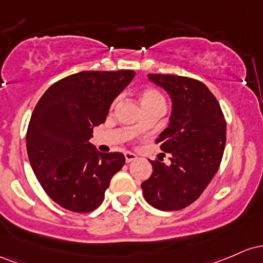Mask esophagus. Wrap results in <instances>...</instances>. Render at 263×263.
I'll return each mask as SVG.
<instances>
[{
	"instance_id": "34e87169",
	"label": "esophagus",
	"mask_w": 263,
	"mask_h": 263,
	"mask_svg": "<svg viewBox=\"0 0 263 263\" xmlns=\"http://www.w3.org/2000/svg\"><path fill=\"white\" fill-rule=\"evenodd\" d=\"M124 156H125V161L126 163H132V161L137 160L138 156L134 154V153H130V152H125L124 153Z\"/></svg>"
}]
</instances>
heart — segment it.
Returning <instances> with one entry per match:
<instances>
[{
    "instance_id": "obj_1",
    "label": "heart",
    "mask_w": 263,
    "mask_h": 263,
    "mask_svg": "<svg viewBox=\"0 0 263 263\" xmlns=\"http://www.w3.org/2000/svg\"><path fill=\"white\" fill-rule=\"evenodd\" d=\"M139 99L143 107H147V105H154L160 104L164 105V97L159 90L152 87H144L139 90Z\"/></svg>"
}]
</instances>
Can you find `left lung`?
<instances>
[{
    "label": "left lung",
    "mask_w": 263,
    "mask_h": 263,
    "mask_svg": "<svg viewBox=\"0 0 263 263\" xmlns=\"http://www.w3.org/2000/svg\"><path fill=\"white\" fill-rule=\"evenodd\" d=\"M147 78L171 99L169 125L156 139L171 163L150 160L153 174L141 189L153 208L181 210L201 195L219 170L226 144L225 117L202 82L171 74H147Z\"/></svg>",
    "instance_id": "8db88e82"
}]
</instances>
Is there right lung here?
Here are the masks:
<instances>
[{"instance_id":"1","label":"right lung","mask_w":263,"mask_h":263,"mask_svg":"<svg viewBox=\"0 0 263 263\" xmlns=\"http://www.w3.org/2000/svg\"><path fill=\"white\" fill-rule=\"evenodd\" d=\"M134 76V70L79 72L51 85L38 100L26 135L28 159L41 186L62 208L96 210L125 163L122 153L103 154L89 139Z\"/></svg>"}]
</instances>
